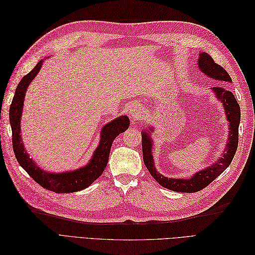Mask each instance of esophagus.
Here are the masks:
<instances>
[{"mask_svg": "<svg viewBox=\"0 0 255 255\" xmlns=\"http://www.w3.org/2000/svg\"><path fill=\"white\" fill-rule=\"evenodd\" d=\"M141 115H142V111L140 109V106L137 104L132 105V107H130V110H129L130 119H132L133 121H137L141 117Z\"/></svg>", "mask_w": 255, "mask_h": 255, "instance_id": "1", "label": "esophagus"}]
</instances>
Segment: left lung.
<instances>
[{"instance_id":"left-lung-1","label":"left lung","mask_w":255,"mask_h":255,"mask_svg":"<svg viewBox=\"0 0 255 255\" xmlns=\"http://www.w3.org/2000/svg\"><path fill=\"white\" fill-rule=\"evenodd\" d=\"M198 68L207 78L221 82V85L232 83V79L229 73L220 65L216 64L210 54L205 52L199 53ZM216 99L222 103L225 110L226 119L229 122V136L225 150L220 154V157L204 169L195 172L188 179H173L160 174L155 167L153 158V139L151 133L154 129L149 127L141 130V145L143 163L148 168L151 175L155 179L159 185L176 192H197L205 188L208 184H211L216 177H218L226 169L230 166L231 161L233 160L235 152L238 145V127L241 123V107H239L232 91H230L226 86L223 87H213L211 88Z\"/></svg>"}]
</instances>
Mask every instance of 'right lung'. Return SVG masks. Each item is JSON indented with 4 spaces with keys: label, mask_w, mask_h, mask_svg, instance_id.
<instances>
[{
    "label": "right lung",
    "mask_w": 255,
    "mask_h": 255,
    "mask_svg": "<svg viewBox=\"0 0 255 255\" xmlns=\"http://www.w3.org/2000/svg\"><path fill=\"white\" fill-rule=\"evenodd\" d=\"M43 61L44 59L40 60L33 70L20 81L16 92H14L9 109L13 152L20 166L43 188L57 192V194L80 191L89 187L91 183H94L102 174L107 163H109L113 141L119 134L128 128L129 119L128 116H120V117L106 123L101 129L99 144L91 158L85 166L64 172H51L43 170L35 163L33 158H29V154L25 150L24 143L22 141L20 127L26 90L29 84L40 71Z\"/></svg>",
    "instance_id": "right-lung-1"
}]
</instances>
